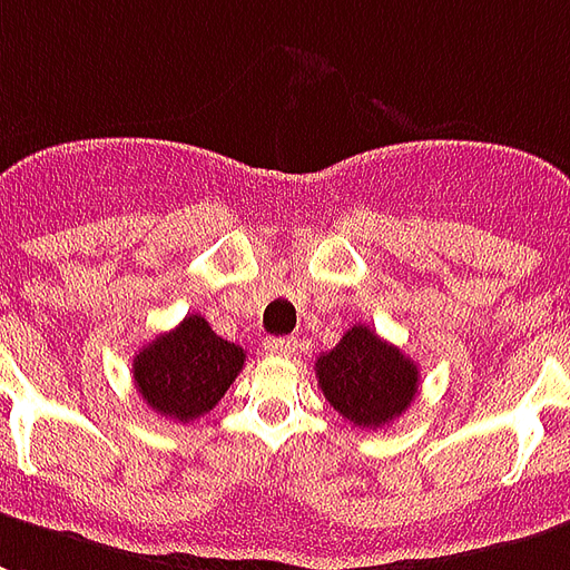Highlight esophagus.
<instances>
[{"instance_id": "obj_1", "label": "esophagus", "mask_w": 570, "mask_h": 570, "mask_svg": "<svg viewBox=\"0 0 570 570\" xmlns=\"http://www.w3.org/2000/svg\"><path fill=\"white\" fill-rule=\"evenodd\" d=\"M265 350L272 353V356H293L298 350L296 338H268L265 341Z\"/></svg>"}]
</instances>
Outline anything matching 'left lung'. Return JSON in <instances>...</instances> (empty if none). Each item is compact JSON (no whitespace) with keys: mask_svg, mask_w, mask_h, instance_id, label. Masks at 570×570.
I'll list each match as a JSON object with an SVG mask.
<instances>
[{"mask_svg":"<svg viewBox=\"0 0 570 570\" xmlns=\"http://www.w3.org/2000/svg\"><path fill=\"white\" fill-rule=\"evenodd\" d=\"M326 402L360 429H381L402 416L420 386L416 362L368 326H353L314 365Z\"/></svg>","mask_w":570,"mask_h":570,"instance_id":"left-lung-1","label":"left lung"}]
</instances>
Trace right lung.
<instances>
[{
	"instance_id": "add662e5",
	"label": "right lung",
	"mask_w": 570,
	"mask_h": 570,
	"mask_svg": "<svg viewBox=\"0 0 570 570\" xmlns=\"http://www.w3.org/2000/svg\"><path fill=\"white\" fill-rule=\"evenodd\" d=\"M244 368V350L223 341L208 320L189 314L135 353V390L159 416L189 423L220 402Z\"/></svg>"
}]
</instances>
